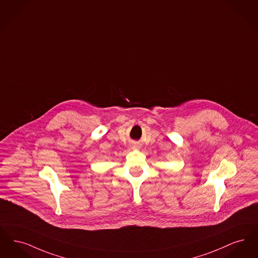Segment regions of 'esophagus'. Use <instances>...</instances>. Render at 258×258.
Here are the masks:
<instances>
[{"instance_id": "esophagus-1", "label": "esophagus", "mask_w": 258, "mask_h": 258, "mask_svg": "<svg viewBox=\"0 0 258 258\" xmlns=\"http://www.w3.org/2000/svg\"><path fill=\"white\" fill-rule=\"evenodd\" d=\"M132 147H139L137 144H132Z\"/></svg>"}]
</instances>
